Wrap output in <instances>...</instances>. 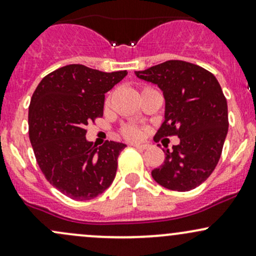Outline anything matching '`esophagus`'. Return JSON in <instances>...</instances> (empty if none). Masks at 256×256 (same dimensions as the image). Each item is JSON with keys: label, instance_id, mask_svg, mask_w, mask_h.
<instances>
[{"label": "esophagus", "instance_id": "34e87169", "mask_svg": "<svg viewBox=\"0 0 256 256\" xmlns=\"http://www.w3.org/2000/svg\"><path fill=\"white\" fill-rule=\"evenodd\" d=\"M132 146L145 150V149H148V148H149V145H148V144H139V142H133V144H132Z\"/></svg>", "mask_w": 256, "mask_h": 256}]
</instances>
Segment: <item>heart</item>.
Instances as JSON below:
<instances>
[{
  "instance_id": "b5f03b06",
  "label": "heart",
  "mask_w": 256,
  "mask_h": 256,
  "mask_svg": "<svg viewBox=\"0 0 256 256\" xmlns=\"http://www.w3.org/2000/svg\"><path fill=\"white\" fill-rule=\"evenodd\" d=\"M123 134L129 139H136L139 138L140 130L136 127H133V126H128V127L123 129Z\"/></svg>"
}]
</instances>
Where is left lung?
Instances as JSON below:
<instances>
[{
    "label": "left lung",
    "instance_id": "left-lung-1",
    "mask_svg": "<svg viewBox=\"0 0 256 256\" xmlns=\"http://www.w3.org/2000/svg\"><path fill=\"white\" fill-rule=\"evenodd\" d=\"M134 73L164 92V120L156 136L180 138L164 150V164L151 176L171 190L196 188L215 170L227 136V101L218 82L204 68L176 60Z\"/></svg>",
    "mask_w": 256,
    "mask_h": 256
}]
</instances>
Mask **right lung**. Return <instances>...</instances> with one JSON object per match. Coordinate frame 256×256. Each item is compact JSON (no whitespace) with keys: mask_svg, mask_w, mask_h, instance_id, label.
I'll list each match as a JSON object with an SVG mask.
<instances>
[{"mask_svg":"<svg viewBox=\"0 0 256 256\" xmlns=\"http://www.w3.org/2000/svg\"><path fill=\"white\" fill-rule=\"evenodd\" d=\"M127 70L106 73L70 64L48 74L29 106V138L46 180L74 200H90L111 186L127 145L86 140V126L104 114L105 94Z\"/></svg>","mask_w":256,"mask_h":256,"instance_id":"1","label":"right lung"}]
</instances>
